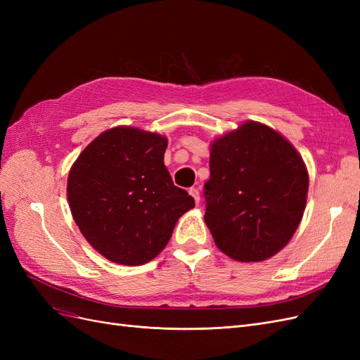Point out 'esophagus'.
Here are the masks:
<instances>
[{
	"instance_id": "obj_1",
	"label": "esophagus",
	"mask_w": 360,
	"mask_h": 360,
	"mask_svg": "<svg viewBox=\"0 0 360 360\" xmlns=\"http://www.w3.org/2000/svg\"><path fill=\"white\" fill-rule=\"evenodd\" d=\"M189 193L193 197L195 202L200 204V191H198L197 188H191V189H189Z\"/></svg>"
}]
</instances>
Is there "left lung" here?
Wrapping results in <instances>:
<instances>
[{
	"label": "left lung",
	"mask_w": 360,
	"mask_h": 360,
	"mask_svg": "<svg viewBox=\"0 0 360 360\" xmlns=\"http://www.w3.org/2000/svg\"><path fill=\"white\" fill-rule=\"evenodd\" d=\"M308 171L288 141L248 122L216 139L204 183V221L224 254L264 261L284 248L307 205Z\"/></svg>",
	"instance_id": "1"
}]
</instances>
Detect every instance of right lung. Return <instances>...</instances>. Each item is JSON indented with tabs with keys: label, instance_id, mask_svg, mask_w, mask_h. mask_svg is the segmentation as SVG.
<instances>
[{
	"label": "right lung",
	"instance_id": "obj_1",
	"mask_svg": "<svg viewBox=\"0 0 360 360\" xmlns=\"http://www.w3.org/2000/svg\"><path fill=\"white\" fill-rule=\"evenodd\" d=\"M165 136L114 127L97 136L69 172L73 219L97 252L141 266L167 246L179 217L195 205L163 163Z\"/></svg>",
	"mask_w": 360,
	"mask_h": 360
}]
</instances>
